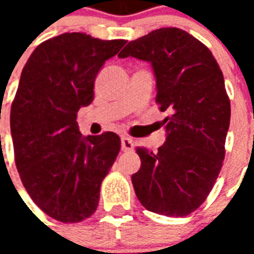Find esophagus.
<instances>
[{
  "label": "esophagus",
  "instance_id": "obj_1",
  "mask_svg": "<svg viewBox=\"0 0 254 254\" xmlns=\"http://www.w3.org/2000/svg\"><path fill=\"white\" fill-rule=\"evenodd\" d=\"M121 147L122 151H132L133 149V140L130 137H127L124 136L121 138Z\"/></svg>",
  "mask_w": 254,
  "mask_h": 254
}]
</instances>
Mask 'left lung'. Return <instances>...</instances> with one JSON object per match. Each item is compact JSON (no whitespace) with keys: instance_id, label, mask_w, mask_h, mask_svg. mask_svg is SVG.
Returning <instances> with one entry per match:
<instances>
[{"instance_id":"1","label":"left lung","mask_w":254,"mask_h":254,"mask_svg":"<svg viewBox=\"0 0 254 254\" xmlns=\"http://www.w3.org/2000/svg\"><path fill=\"white\" fill-rule=\"evenodd\" d=\"M118 57L151 64L156 103L170 113L163 120L165 144L155 152L136 148V196L148 211L187 216L205 201L223 165L231 114L223 73L208 47L180 28L152 31Z\"/></svg>"}]
</instances>
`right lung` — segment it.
I'll return each instance as SVG.
<instances>
[{
  "label": "right lung",
  "instance_id": "add662e5",
  "mask_svg": "<svg viewBox=\"0 0 254 254\" xmlns=\"http://www.w3.org/2000/svg\"><path fill=\"white\" fill-rule=\"evenodd\" d=\"M125 43L67 32L36 47L21 72L10 109L16 167L36 205L64 223L95 212L121 148L113 132L83 136L76 117L94 100L100 67Z\"/></svg>",
  "mask_w": 254,
  "mask_h": 254
}]
</instances>
